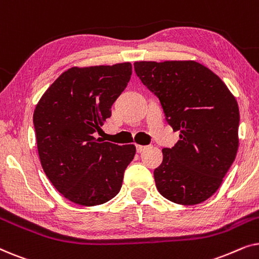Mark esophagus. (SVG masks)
Segmentation results:
<instances>
[{
    "instance_id": "34e87169",
    "label": "esophagus",
    "mask_w": 259,
    "mask_h": 259,
    "mask_svg": "<svg viewBox=\"0 0 259 259\" xmlns=\"http://www.w3.org/2000/svg\"><path fill=\"white\" fill-rule=\"evenodd\" d=\"M148 148V146H144V145H137V151L139 152V153H141V152L146 151Z\"/></svg>"
}]
</instances>
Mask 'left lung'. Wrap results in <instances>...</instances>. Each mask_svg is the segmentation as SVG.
Wrapping results in <instances>:
<instances>
[{
    "instance_id": "8db88e82",
    "label": "left lung",
    "mask_w": 259,
    "mask_h": 259,
    "mask_svg": "<svg viewBox=\"0 0 259 259\" xmlns=\"http://www.w3.org/2000/svg\"><path fill=\"white\" fill-rule=\"evenodd\" d=\"M134 69L180 133L154 169L159 193L180 205L203 203L222 185L238 151L236 98L221 77L192 60L137 61Z\"/></svg>"
}]
</instances>
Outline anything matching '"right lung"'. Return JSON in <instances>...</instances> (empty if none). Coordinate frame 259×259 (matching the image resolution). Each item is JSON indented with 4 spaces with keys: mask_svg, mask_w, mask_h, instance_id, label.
<instances>
[{
    "mask_svg": "<svg viewBox=\"0 0 259 259\" xmlns=\"http://www.w3.org/2000/svg\"><path fill=\"white\" fill-rule=\"evenodd\" d=\"M132 75L130 62L72 67L45 92L34 111L42 168L56 190L82 206L107 203L119 193L134 145L95 138Z\"/></svg>",
    "mask_w": 259,
    "mask_h": 259,
    "instance_id": "obj_1",
    "label": "right lung"
}]
</instances>
